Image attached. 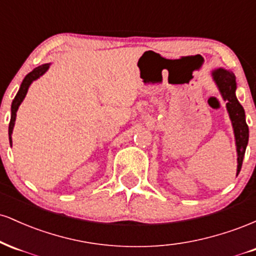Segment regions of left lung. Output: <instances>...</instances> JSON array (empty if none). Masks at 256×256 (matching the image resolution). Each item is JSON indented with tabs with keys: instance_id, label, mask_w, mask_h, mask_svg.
<instances>
[{
	"instance_id": "left-lung-1",
	"label": "left lung",
	"mask_w": 256,
	"mask_h": 256,
	"mask_svg": "<svg viewBox=\"0 0 256 256\" xmlns=\"http://www.w3.org/2000/svg\"><path fill=\"white\" fill-rule=\"evenodd\" d=\"M213 78L218 85L222 98L226 101V108H228V116L234 126V137H236L237 154H238V166H237V176L242 168L243 158L246 154V148L248 144L249 128L246 122L244 110L240 106L238 100L236 98V78L234 73L226 71L224 68L216 70L213 73Z\"/></svg>"
}]
</instances>
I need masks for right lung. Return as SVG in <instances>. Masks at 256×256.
Returning a JSON list of instances; mask_svg holds the SVG:
<instances>
[{
    "label": "right lung",
    "mask_w": 256,
    "mask_h": 256,
    "mask_svg": "<svg viewBox=\"0 0 256 256\" xmlns=\"http://www.w3.org/2000/svg\"><path fill=\"white\" fill-rule=\"evenodd\" d=\"M48 68H49V64H42V66L37 67V68H34V71H31L30 73H28V74L24 78V80H22V85H20V89H19V91H18L16 96L14 98L13 102H12V116H10V128H8L10 146H12V137L10 136H12V132H13L14 122H16L18 108H19V106L22 102V100L25 98L26 92H28V86H30V84L34 80V79L40 78L43 73H46V71Z\"/></svg>",
    "instance_id": "1"
}]
</instances>
